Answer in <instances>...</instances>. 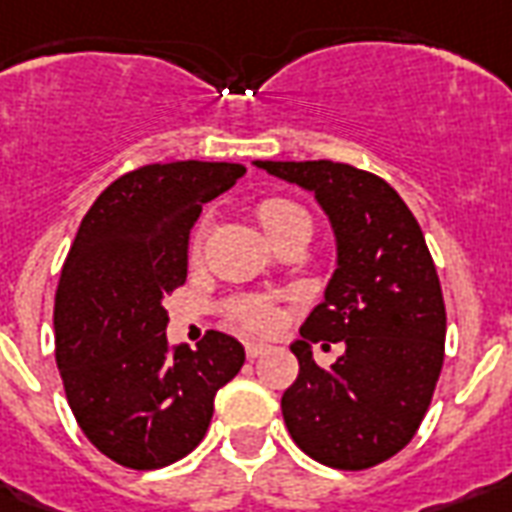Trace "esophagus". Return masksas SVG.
Wrapping results in <instances>:
<instances>
[{"mask_svg":"<svg viewBox=\"0 0 512 512\" xmlns=\"http://www.w3.org/2000/svg\"><path fill=\"white\" fill-rule=\"evenodd\" d=\"M269 347L267 344H261V342H248L245 344V355H248V358H259V355H264V352H267Z\"/></svg>","mask_w":512,"mask_h":512,"instance_id":"esophagus-1","label":"esophagus"}]
</instances>
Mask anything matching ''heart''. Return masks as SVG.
<instances>
[{"instance_id": "1", "label": "heart", "mask_w": 512, "mask_h": 512, "mask_svg": "<svg viewBox=\"0 0 512 512\" xmlns=\"http://www.w3.org/2000/svg\"><path fill=\"white\" fill-rule=\"evenodd\" d=\"M256 216H259V224L264 227V232L269 235V240L275 243L277 237L285 235L288 229L299 227V224H307L312 227L310 213L301 208L299 202L288 200V197H264V200L256 205ZM208 235V224L200 221L192 235V253L197 256L202 248V240ZM232 318L240 323L248 331H275L277 323H280V310L267 299H243L232 304Z\"/></svg>"}]
</instances>
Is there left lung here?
<instances>
[{
  "mask_svg": "<svg viewBox=\"0 0 512 512\" xmlns=\"http://www.w3.org/2000/svg\"><path fill=\"white\" fill-rule=\"evenodd\" d=\"M256 165L315 192L336 235L326 299L291 344L299 376L280 400L285 427L320 465H379L414 438L441 376L446 307L425 235L400 194L368 170L331 160ZM312 341H344L345 355L320 369Z\"/></svg>",
  "mask_w": 512,
  "mask_h": 512,
  "instance_id": "1",
  "label": "left lung"
}]
</instances>
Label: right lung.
I'll use <instances>...</instances> for the list:
<instances>
[{
  "label": "right lung",
  "mask_w": 512,
  "mask_h": 512,
  "mask_svg": "<svg viewBox=\"0 0 512 512\" xmlns=\"http://www.w3.org/2000/svg\"><path fill=\"white\" fill-rule=\"evenodd\" d=\"M245 176L237 162L144 165L90 205L55 291V360L71 411L95 449L157 470L205 438L216 392L245 363L235 336L168 344L162 299L186 283L189 229L202 205Z\"/></svg>",
  "instance_id": "add662e5"
}]
</instances>
